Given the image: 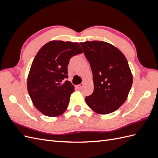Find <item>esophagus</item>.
<instances>
[{
	"label": "esophagus",
	"mask_w": 158,
	"mask_h": 158,
	"mask_svg": "<svg viewBox=\"0 0 158 158\" xmlns=\"http://www.w3.org/2000/svg\"><path fill=\"white\" fill-rule=\"evenodd\" d=\"M84 85V83H82V84H80L78 85H77V88H78V89H82V88H83Z\"/></svg>",
	"instance_id": "1"
}]
</instances>
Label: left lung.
Wrapping results in <instances>:
<instances>
[{"mask_svg": "<svg viewBox=\"0 0 158 158\" xmlns=\"http://www.w3.org/2000/svg\"><path fill=\"white\" fill-rule=\"evenodd\" d=\"M93 74L94 92L85 101L99 114L116 111L125 102L132 74L125 56L116 47L100 41L80 43Z\"/></svg>", "mask_w": 158, "mask_h": 158, "instance_id": "obj_1", "label": "left lung"}]
</instances>
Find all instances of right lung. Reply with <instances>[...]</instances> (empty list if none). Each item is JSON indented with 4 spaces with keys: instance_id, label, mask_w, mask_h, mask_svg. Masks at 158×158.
I'll return each mask as SVG.
<instances>
[{
    "instance_id": "1",
    "label": "right lung",
    "mask_w": 158,
    "mask_h": 158,
    "mask_svg": "<svg viewBox=\"0 0 158 158\" xmlns=\"http://www.w3.org/2000/svg\"><path fill=\"white\" fill-rule=\"evenodd\" d=\"M83 52L78 43L52 40L37 52L28 74V94L37 109L46 116L58 117L68 107L74 85L68 78L72 56Z\"/></svg>"
}]
</instances>
